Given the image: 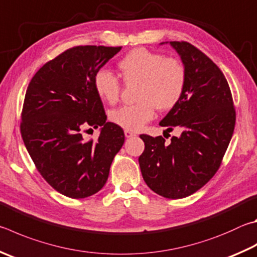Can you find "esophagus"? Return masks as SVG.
<instances>
[{
    "instance_id": "obj_1",
    "label": "esophagus",
    "mask_w": 257,
    "mask_h": 257,
    "mask_svg": "<svg viewBox=\"0 0 257 257\" xmlns=\"http://www.w3.org/2000/svg\"><path fill=\"white\" fill-rule=\"evenodd\" d=\"M124 136H125V138H132V137L136 136V134L130 132V130H124Z\"/></svg>"
}]
</instances>
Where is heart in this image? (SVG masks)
Returning <instances> with one entry per match:
<instances>
[{"label":"heart","mask_w":257,"mask_h":257,"mask_svg":"<svg viewBox=\"0 0 257 257\" xmlns=\"http://www.w3.org/2000/svg\"><path fill=\"white\" fill-rule=\"evenodd\" d=\"M118 66L125 83L139 84L138 103L110 112L111 121L121 128L137 132L154 118L155 106L161 111L171 110L183 95L186 73L179 60L137 48L125 55ZM94 88L101 100L113 104L119 99L121 85L112 72L101 68L95 74Z\"/></svg>","instance_id":"b5f03b06"}]
</instances>
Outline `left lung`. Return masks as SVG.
<instances>
[{"mask_svg":"<svg viewBox=\"0 0 257 257\" xmlns=\"http://www.w3.org/2000/svg\"><path fill=\"white\" fill-rule=\"evenodd\" d=\"M185 68L183 95L161 120L164 132L181 130L165 143L162 136L142 135L145 151L139 156L148 188L167 199L197 192L220 166L234 133L236 113L229 85L220 69L189 43L170 41Z\"/></svg>","mask_w":257,"mask_h":257,"instance_id":"1","label":"left lung"}]
</instances>
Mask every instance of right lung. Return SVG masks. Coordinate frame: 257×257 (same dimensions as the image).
Instances as JSON below:
<instances>
[{
	"label": "right lung",
	"instance_id": "right-lung-1",
	"mask_svg": "<svg viewBox=\"0 0 257 257\" xmlns=\"http://www.w3.org/2000/svg\"><path fill=\"white\" fill-rule=\"evenodd\" d=\"M121 47L78 46L46 63L28 85L22 110L23 143L44 179L73 199L95 194L124 143L123 130L106 122L94 88L100 68ZM101 126L96 142H85L83 127Z\"/></svg>",
	"mask_w": 257,
	"mask_h": 257
}]
</instances>
